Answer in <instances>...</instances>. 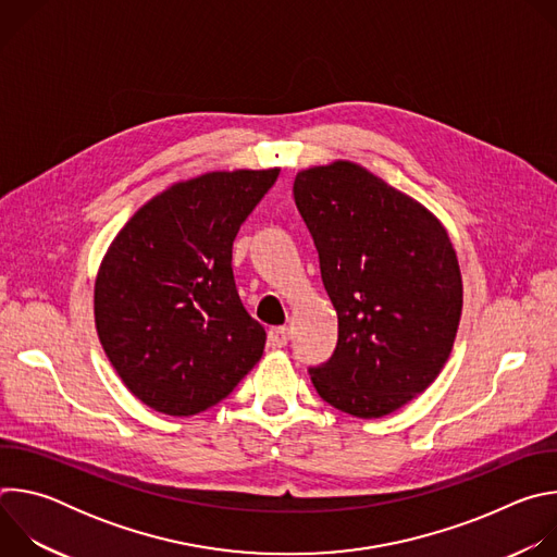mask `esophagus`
I'll use <instances>...</instances> for the list:
<instances>
[{
	"instance_id": "1",
	"label": "esophagus",
	"mask_w": 557,
	"mask_h": 557,
	"mask_svg": "<svg viewBox=\"0 0 557 557\" xmlns=\"http://www.w3.org/2000/svg\"><path fill=\"white\" fill-rule=\"evenodd\" d=\"M288 329L286 326H275L269 331V346L271 348H284L288 344Z\"/></svg>"
}]
</instances>
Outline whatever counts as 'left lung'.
Listing matches in <instances>:
<instances>
[{
	"instance_id": "1",
	"label": "left lung",
	"mask_w": 557,
	"mask_h": 557,
	"mask_svg": "<svg viewBox=\"0 0 557 557\" xmlns=\"http://www.w3.org/2000/svg\"><path fill=\"white\" fill-rule=\"evenodd\" d=\"M293 194L339 320L335 355L310 381L346 414H392L434 383L456 342L462 277L449 235L352 161L301 170Z\"/></svg>"
}]
</instances>
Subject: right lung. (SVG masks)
Returning a JSON list of instances; mask_svg holds the SVG:
<instances>
[{
  "mask_svg": "<svg viewBox=\"0 0 557 557\" xmlns=\"http://www.w3.org/2000/svg\"><path fill=\"white\" fill-rule=\"evenodd\" d=\"M280 168L207 172L149 198L95 280L99 342L147 408L191 417L260 361L267 333L235 290L231 249Z\"/></svg>",
  "mask_w": 557,
  "mask_h": 557,
  "instance_id": "right-lung-1",
  "label": "right lung"
}]
</instances>
